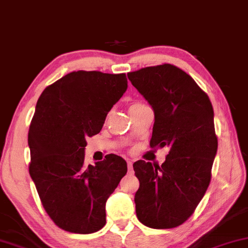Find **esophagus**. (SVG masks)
I'll return each mask as SVG.
<instances>
[{
    "instance_id": "34e87169",
    "label": "esophagus",
    "mask_w": 248,
    "mask_h": 248,
    "mask_svg": "<svg viewBox=\"0 0 248 248\" xmlns=\"http://www.w3.org/2000/svg\"><path fill=\"white\" fill-rule=\"evenodd\" d=\"M127 166H128V170L131 171V169H133V161L128 160L127 161Z\"/></svg>"
}]
</instances>
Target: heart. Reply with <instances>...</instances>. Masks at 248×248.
<instances>
[{"instance_id": "obj_1", "label": "heart", "mask_w": 248, "mask_h": 248, "mask_svg": "<svg viewBox=\"0 0 248 248\" xmlns=\"http://www.w3.org/2000/svg\"><path fill=\"white\" fill-rule=\"evenodd\" d=\"M140 105H143V104H140V103H134V104H131V105H130V108H137V107H140Z\"/></svg>"}]
</instances>
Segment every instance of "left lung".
<instances>
[{"instance_id":"obj_1","label":"left lung","mask_w":248,"mask_h":248,"mask_svg":"<svg viewBox=\"0 0 248 248\" xmlns=\"http://www.w3.org/2000/svg\"><path fill=\"white\" fill-rule=\"evenodd\" d=\"M127 76L154 111L151 147L169 148L162 166L134 163L136 214L145 226L170 229L193 214L209 187L217 151L213 108L195 80L172 64Z\"/></svg>"}]
</instances>
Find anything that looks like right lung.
<instances>
[{
	"mask_svg": "<svg viewBox=\"0 0 248 248\" xmlns=\"http://www.w3.org/2000/svg\"><path fill=\"white\" fill-rule=\"evenodd\" d=\"M127 87L124 74L79 70L38 98L28 133L29 173L46 213L65 232L103 228L107 201L127 173V162L115 154L85 163L86 138L100 133Z\"/></svg>",
	"mask_w": 248,
	"mask_h": 248,
	"instance_id": "obj_1",
	"label": "right lung"
}]
</instances>
